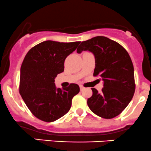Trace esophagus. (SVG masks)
<instances>
[{
	"label": "esophagus",
	"instance_id": "34e87169",
	"mask_svg": "<svg viewBox=\"0 0 151 151\" xmlns=\"http://www.w3.org/2000/svg\"><path fill=\"white\" fill-rule=\"evenodd\" d=\"M79 86H80V89H81V90H83V89H84V87H83V86H82V85H79Z\"/></svg>",
	"mask_w": 151,
	"mask_h": 151
}]
</instances>
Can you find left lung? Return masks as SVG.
<instances>
[{"mask_svg": "<svg viewBox=\"0 0 151 151\" xmlns=\"http://www.w3.org/2000/svg\"><path fill=\"white\" fill-rule=\"evenodd\" d=\"M89 50L95 56L94 76L104 81L101 92L92 88L87 104L99 117L111 119L120 114L130 103L135 92L134 66L126 49L106 37H93L81 43L77 53Z\"/></svg>", "mask_w": 151, "mask_h": 151, "instance_id": "left-lung-1", "label": "left lung"}]
</instances>
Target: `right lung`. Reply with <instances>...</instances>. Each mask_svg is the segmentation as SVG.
Here are the masks:
<instances>
[{"instance_id":"right-lung-1","label":"right lung","mask_w":151,"mask_h":151,"mask_svg":"<svg viewBox=\"0 0 151 151\" xmlns=\"http://www.w3.org/2000/svg\"><path fill=\"white\" fill-rule=\"evenodd\" d=\"M80 42H42L25 55L20 68V94L28 109L40 120L53 122L69 111L72 99L80 91L76 83L56 88L55 78L64 71L67 56Z\"/></svg>"}]
</instances>
